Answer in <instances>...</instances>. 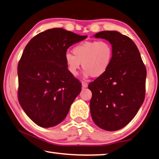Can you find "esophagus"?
Segmentation results:
<instances>
[{"instance_id":"obj_1","label":"esophagus","mask_w":159,"mask_h":159,"mask_svg":"<svg viewBox=\"0 0 159 159\" xmlns=\"http://www.w3.org/2000/svg\"><path fill=\"white\" fill-rule=\"evenodd\" d=\"M82 87H84V88H86L88 86V84L87 83V82H85L84 81H82Z\"/></svg>"}]
</instances>
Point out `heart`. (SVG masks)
Returning <instances> with one entry per match:
<instances>
[{
  "mask_svg": "<svg viewBox=\"0 0 159 159\" xmlns=\"http://www.w3.org/2000/svg\"><path fill=\"white\" fill-rule=\"evenodd\" d=\"M73 55L66 53L64 55L69 72L76 77L80 65L86 75L99 77L109 70L113 59V48L105 40L84 41L76 45L72 49Z\"/></svg>",
  "mask_w": 159,
  "mask_h": 159,
  "instance_id": "1",
  "label": "heart"
}]
</instances>
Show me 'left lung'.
I'll return each mask as SVG.
<instances>
[{
	"instance_id": "8db88e82",
	"label": "left lung",
	"mask_w": 159,
	"mask_h": 159,
	"mask_svg": "<svg viewBox=\"0 0 159 159\" xmlns=\"http://www.w3.org/2000/svg\"><path fill=\"white\" fill-rule=\"evenodd\" d=\"M95 37L109 41L113 59L107 72L88 85L93 94L89 102L92 118L103 130H118L132 120L143 102L146 68L128 36L103 31Z\"/></svg>"
}]
</instances>
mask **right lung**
Returning a JSON list of instances; mask_svg holds the SVG:
<instances>
[{"instance_id": "right-lung-1", "label": "right lung", "mask_w": 159, "mask_h": 159, "mask_svg": "<svg viewBox=\"0 0 159 159\" xmlns=\"http://www.w3.org/2000/svg\"><path fill=\"white\" fill-rule=\"evenodd\" d=\"M87 38L61 28L48 29L30 40L18 64V99L32 121L43 128L60 123L82 89L69 72L64 55Z\"/></svg>"}]
</instances>
